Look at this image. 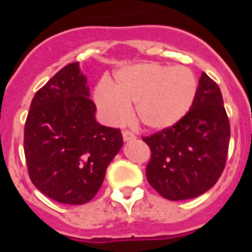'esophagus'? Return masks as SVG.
Returning a JSON list of instances; mask_svg holds the SVG:
<instances>
[{"label":"esophagus","mask_w":252,"mask_h":252,"mask_svg":"<svg viewBox=\"0 0 252 252\" xmlns=\"http://www.w3.org/2000/svg\"><path fill=\"white\" fill-rule=\"evenodd\" d=\"M123 140L126 142L133 141V140H136V136L129 130H123Z\"/></svg>","instance_id":"1"}]
</instances>
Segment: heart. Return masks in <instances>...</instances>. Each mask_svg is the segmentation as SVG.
<instances>
[{
	"mask_svg": "<svg viewBox=\"0 0 252 252\" xmlns=\"http://www.w3.org/2000/svg\"><path fill=\"white\" fill-rule=\"evenodd\" d=\"M197 93V80L186 66L142 63L120 69L115 86L103 81L94 91L103 118L111 124L126 122L136 103L138 120L150 129H165L187 114Z\"/></svg>",
	"mask_w": 252,
	"mask_h": 252,
	"instance_id": "b5f03b06",
	"label": "heart"
}]
</instances>
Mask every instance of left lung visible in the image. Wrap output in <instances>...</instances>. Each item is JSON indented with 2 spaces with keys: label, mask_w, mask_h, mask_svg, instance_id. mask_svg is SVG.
Listing matches in <instances>:
<instances>
[{
  "label": "left lung",
  "mask_w": 252,
  "mask_h": 252,
  "mask_svg": "<svg viewBox=\"0 0 252 252\" xmlns=\"http://www.w3.org/2000/svg\"><path fill=\"white\" fill-rule=\"evenodd\" d=\"M142 140L152 150L146 178L162 197L193 199L211 189L222 174L230 141L219 85L203 73L187 114L170 128Z\"/></svg>",
  "instance_id": "8db88e82"
}]
</instances>
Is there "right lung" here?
Returning <instances> with one entry per match:
<instances>
[{"mask_svg": "<svg viewBox=\"0 0 252 252\" xmlns=\"http://www.w3.org/2000/svg\"><path fill=\"white\" fill-rule=\"evenodd\" d=\"M87 78L72 63L36 91L25 124V156L35 187L55 201L89 203L123 146L120 129L99 124Z\"/></svg>", "mask_w": 252, "mask_h": 252, "instance_id": "1", "label": "right lung"}]
</instances>
